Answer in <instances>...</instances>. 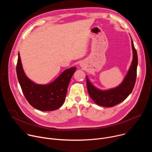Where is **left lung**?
<instances>
[{"label":"left lung","instance_id":"left-lung-1","mask_svg":"<svg viewBox=\"0 0 152 152\" xmlns=\"http://www.w3.org/2000/svg\"><path fill=\"white\" fill-rule=\"evenodd\" d=\"M134 58L132 65L123 82L118 87L107 91H101L90 82L86 77V85L90 97L98 105L104 107L114 106L124 100L132 91L137 79L138 55L132 39Z\"/></svg>","mask_w":152,"mask_h":152}]
</instances>
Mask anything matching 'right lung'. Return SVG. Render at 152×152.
<instances>
[{
    "instance_id": "obj_1",
    "label": "right lung",
    "mask_w": 152,
    "mask_h": 152,
    "mask_svg": "<svg viewBox=\"0 0 152 152\" xmlns=\"http://www.w3.org/2000/svg\"><path fill=\"white\" fill-rule=\"evenodd\" d=\"M76 70V67L66 70L49 85L35 84L26 76L21 66L20 53L18 54L16 72L21 90L29 103L41 111H54L63 104L69 84Z\"/></svg>"
}]
</instances>
